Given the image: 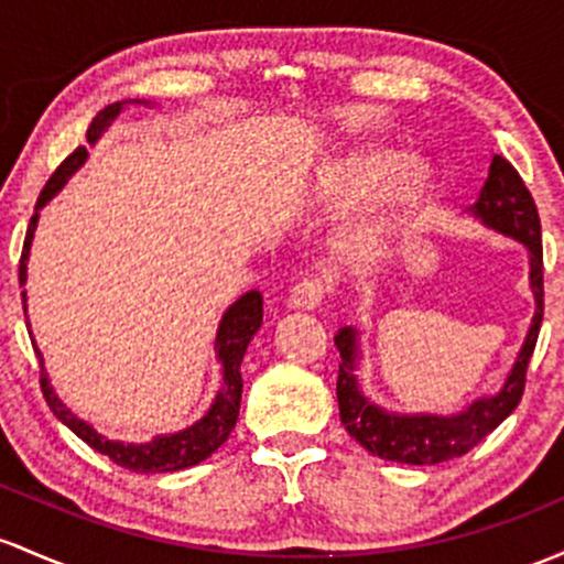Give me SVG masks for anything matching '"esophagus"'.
Segmentation results:
<instances>
[{
	"mask_svg": "<svg viewBox=\"0 0 564 564\" xmlns=\"http://www.w3.org/2000/svg\"><path fill=\"white\" fill-rule=\"evenodd\" d=\"M321 300H324V283L318 278H305L289 294V305L296 307V311H313V307L321 305Z\"/></svg>",
	"mask_w": 564,
	"mask_h": 564,
	"instance_id": "obj_1",
	"label": "esophagus"
}]
</instances>
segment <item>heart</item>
<instances>
[{
  "label": "heart",
  "instance_id": "1",
  "mask_svg": "<svg viewBox=\"0 0 564 564\" xmlns=\"http://www.w3.org/2000/svg\"><path fill=\"white\" fill-rule=\"evenodd\" d=\"M399 171V189L404 192L406 200L417 197L429 184V171L423 165L406 163V158L399 150L372 147V150L352 152L339 163H334L324 176V192L334 200H356V197L391 182ZM380 238L382 225L364 227L339 246V253L350 264H369L380 253Z\"/></svg>",
  "mask_w": 564,
  "mask_h": 564
}]
</instances>
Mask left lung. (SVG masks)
Here are the masks:
<instances>
[{"instance_id": "left-lung-1", "label": "left lung", "mask_w": 564, "mask_h": 564, "mask_svg": "<svg viewBox=\"0 0 564 564\" xmlns=\"http://www.w3.org/2000/svg\"><path fill=\"white\" fill-rule=\"evenodd\" d=\"M468 212L485 227L509 235L528 249L530 289L535 294L533 324H530L528 337H524L522 350H519L503 388L495 395L471 401L457 414H395L369 401L358 388L356 375L358 329L356 326L339 329L334 337L339 358H343L337 375L339 420L364 449L382 457V460L406 463V466H433V463L466 455L517 410L524 393L528 364L535 350L543 321V246L535 200L509 160L495 154L485 187L479 192V200Z\"/></svg>"}]
</instances>
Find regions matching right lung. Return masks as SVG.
Returning a JSON list of instances; mask_svg holds the SVG:
<instances>
[{"label":"right lung","instance_id":"add662e5","mask_svg":"<svg viewBox=\"0 0 564 564\" xmlns=\"http://www.w3.org/2000/svg\"><path fill=\"white\" fill-rule=\"evenodd\" d=\"M126 104H141V101H117L109 104L107 109L98 111L96 120L90 122L88 128V144H96L98 135L109 128V122L120 115ZM88 160V150L85 147H77L64 163L55 169V173L47 178L45 189L40 192V200H36V212L45 206L47 200L66 184V178L72 176L79 165ZM36 219L40 214L31 216L29 221V230H26V240H23V253H21V286L26 283V259H29V249H31V238H34L36 230ZM23 296V311H26V292ZM29 326V324H26ZM262 326V294L259 292H246L240 296L238 302H232L227 307V313L221 315L219 321V329H216V358L221 361V388L216 393L212 410L203 414L195 425L189 429L178 431V433H169V436H154L152 442L147 444H122V442H111V438L101 436L93 425L79 420L77 414H72L61 404V399L55 395V391L51 388V380H47L45 367H42L40 375V386H42V395H45L47 406H51L55 417L66 425V429L77 433L88 447L96 449V453L107 455L111 463L117 466L128 468V471L135 474H169V471H182V468L197 466L203 463L206 457H212L221 444L227 442L230 431L235 429V420H238L240 412V393H243V380H240V361H243V352L249 348L251 337L259 332ZM34 345V339H31ZM36 358L42 364V352L34 345Z\"/></svg>","mask_w":564,"mask_h":564}]
</instances>
